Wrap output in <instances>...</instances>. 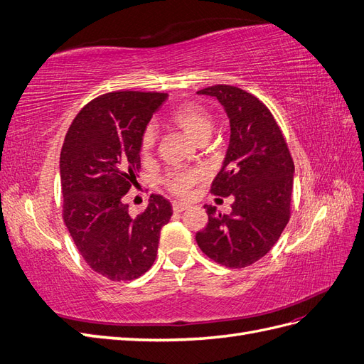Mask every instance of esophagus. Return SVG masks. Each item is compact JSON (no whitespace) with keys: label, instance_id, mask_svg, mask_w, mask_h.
Wrapping results in <instances>:
<instances>
[{"label":"esophagus","instance_id":"esophagus-1","mask_svg":"<svg viewBox=\"0 0 364 364\" xmlns=\"http://www.w3.org/2000/svg\"><path fill=\"white\" fill-rule=\"evenodd\" d=\"M190 206L186 205V203H182V202H174L173 203V211L174 213H183L185 209H188Z\"/></svg>","mask_w":364,"mask_h":364}]
</instances>
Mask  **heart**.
<instances>
[{
	"label": "heart",
	"instance_id": "1",
	"mask_svg": "<svg viewBox=\"0 0 364 364\" xmlns=\"http://www.w3.org/2000/svg\"><path fill=\"white\" fill-rule=\"evenodd\" d=\"M170 121L179 127L186 136H190L197 144L206 142L213 134L214 121L211 114L206 109L197 103H183L174 109L170 115ZM158 130L155 124H149L141 136V150L142 153H150L156 146ZM203 174L199 170L190 168H176L165 176L164 183L167 188L181 197L188 196L193 186L202 181Z\"/></svg>",
	"mask_w": 364,
	"mask_h": 364
}]
</instances>
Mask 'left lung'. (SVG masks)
<instances>
[{
    "mask_svg": "<svg viewBox=\"0 0 364 364\" xmlns=\"http://www.w3.org/2000/svg\"><path fill=\"white\" fill-rule=\"evenodd\" d=\"M214 97L229 118V146L213 181V193L234 196L232 213L206 206L208 225L196 234L205 255L230 269L261 259L290 218L294 164L269 109L257 97L229 85L197 92Z\"/></svg>",
    "mask_w": 364,
    "mask_h": 364,
    "instance_id": "1",
    "label": "left lung"
}]
</instances>
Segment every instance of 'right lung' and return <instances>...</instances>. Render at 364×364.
<instances>
[{"label":"right lung","mask_w":364,"mask_h":364,"mask_svg":"<svg viewBox=\"0 0 364 364\" xmlns=\"http://www.w3.org/2000/svg\"><path fill=\"white\" fill-rule=\"evenodd\" d=\"M167 94H105L77 114L60 151L63 220L75 247L94 272L132 281L156 259L171 203L153 194L146 211L129 214L124 196L141 167V136Z\"/></svg>","instance_id":"1"}]
</instances>
